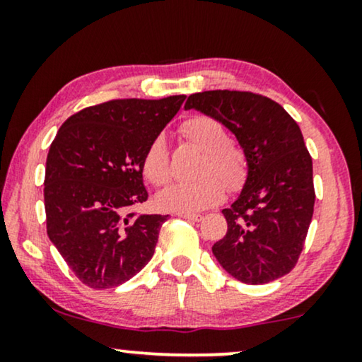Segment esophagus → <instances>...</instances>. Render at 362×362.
<instances>
[{
	"label": "esophagus",
	"mask_w": 362,
	"mask_h": 362,
	"mask_svg": "<svg viewBox=\"0 0 362 362\" xmlns=\"http://www.w3.org/2000/svg\"><path fill=\"white\" fill-rule=\"evenodd\" d=\"M176 216L182 217V219H187V221H194V222H199L202 219L201 214H191V212H177Z\"/></svg>",
	"instance_id": "1"
}]
</instances>
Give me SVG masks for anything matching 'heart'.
I'll list each match as a JSON object with an SVG mask.
<instances>
[{"instance_id": "1", "label": "heart", "mask_w": 362, "mask_h": 362, "mask_svg": "<svg viewBox=\"0 0 362 362\" xmlns=\"http://www.w3.org/2000/svg\"><path fill=\"white\" fill-rule=\"evenodd\" d=\"M180 133L204 156L196 181L175 182L158 194V204L177 212H196L217 204L224 196V185L237 189L247 176V158L240 146L227 140V130L209 115H192L181 123ZM143 175L151 185L163 186L171 177L170 150L163 135L148 143L141 158Z\"/></svg>"}]
</instances>
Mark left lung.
<instances>
[{
	"mask_svg": "<svg viewBox=\"0 0 362 362\" xmlns=\"http://www.w3.org/2000/svg\"><path fill=\"white\" fill-rule=\"evenodd\" d=\"M186 110L214 117L234 133L247 158L244 189L222 211L227 232L212 254L227 274L262 285L298 262L313 217V163L303 135L280 103L254 92L207 90Z\"/></svg>",
	"mask_w": 362,
	"mask_h": 362,
	"instance_id": "left-lung-1",
	"label": "left lung"
}]
</instances>
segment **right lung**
I'll return each instance as SVG.
<instances>
[{"label":"right lung","instance_id":"right-lung-1","mask_svg":"<svg viewBox=\"0 0 362 362\" xmlns=\"http://www.w3.org/2000/svg\"><path fill=\"white\" fill-rule=\"evenodd\" d=\"M185 98H117L74 113L59 128L44 177L47 235L83 285L125 284L155 254L168 216L130 209L148 199L143 153Z\"/></svg>","mask_w":362,"mask_h":362}]
</instances>
